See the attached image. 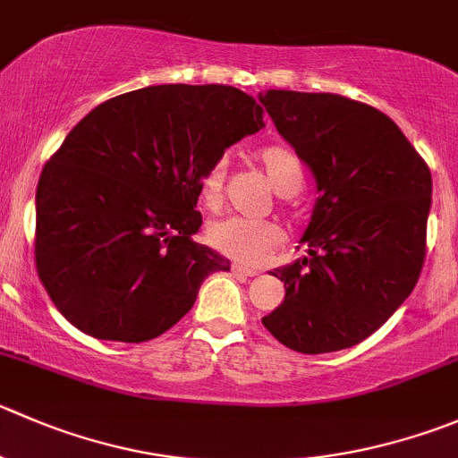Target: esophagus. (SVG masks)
<instances>
[{
  "label": "esophagus",
  "instance_id": "34e87169",
  "mask_svg": "<svg viewBox=\"0 0 458 458\" xmlns=\"http://www.w3.org/2000/svg\"><path fill=\"white\" fill-rule=\"evenodd\" d=\"M233 270L234 275H242V277H255L257 270L255 268H248V266H242V264H233Z\"/></svg>",
  "mask_w": 458,
  "mask_h": 458
}]
</instances>
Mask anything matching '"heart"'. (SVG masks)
<instances>
[{
  "label": "heart",
  "instance_id": "obj_1",
  "mask_svg": "<svg viewBox=\"0 0 458 458\" xmlns=\"http://www.w3.org/2000/svg\"><path fill=\"white\" fill-rule=\"evenodd\" d=\"M261 167L286 206H293L295 192L304 183V167L300 157L284 143H270L257 152ZM225 163L216 161L201 179L203 206L216 210L224 201ZM208 243L221 255L246 266H257L279 246L282 230L275 221L246 219V216H225L212 221L206 233Z\"/></svg>",
  "mask_w": 458,
  "mask_h": 458
}]
</instances>
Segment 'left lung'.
<instances>
[{
	"label": "left lung",
	"instance_id": "8db88e82",
	"mask_svg": "<svg viewBox=\"0 0 458 458\" xmlns=\"http://www.w3.org/2000/svg\"><path fill=\"white\" fill-rule=\"evenodd\" d=\"M259 102L313 170L309 257L273 270L286 295L261 324L300 353L349 349L410 297L428 250L432 174L396 123L337 93L268 89Z\"/></svg>",
	"mask_w": 458,
	"mask_h": 458
}]
</instances>
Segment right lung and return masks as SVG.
Here are the masks:
<instances>
[{
	"label": "right lung",
	"mask_w": 458,
	"mask_h": 458,
	"mask_svg": "<svg viewBox=\"0 0 458 458\" xmlns=\"http://www.w3.org/2000/svg\"><path fill=\"white\" fill-rule=\"evenodd\" d=\"M228 84H157L91 109L44 165L35 266L87 335L145 342L174 327L203 279L230 261L201 246V179L225 148L264 127Z\"/></svg>",
	"instance_id": "obj_1"
}]
</instances>
